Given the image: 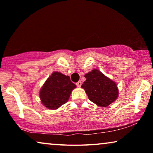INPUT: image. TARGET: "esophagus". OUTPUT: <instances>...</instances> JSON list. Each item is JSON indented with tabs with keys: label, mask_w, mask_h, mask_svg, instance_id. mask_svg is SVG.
<instances>
[{
	"label": "esophagus",
	"mask_w": 153,
	"mask_h": 153,
	"mask_svg": "<svg viewBox=\"0 0 153 153\" xmlns=\"http://www.w3.org/2000/svg\"><path fill=\"white\" fill-rule=\"evenodd\" d=\"M81 85H82V82H80V81H78V82H76V85L78 87V88H80V87L81 86Z\"/></svg>",
	"instance_id": "obj_1"
}]
</instances>
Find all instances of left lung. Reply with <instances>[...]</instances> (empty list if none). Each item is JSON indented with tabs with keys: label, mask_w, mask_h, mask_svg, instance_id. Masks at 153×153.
Wrapping results in <instances>:
<instances>
[{
	"label": "left lung",
	"mask_w": 153,
	"mask_h": 153,
	"mask_svg": "<svg viewBox=\"0 0 153 153\" xmlns=\"http://www.w3.org/2000/svg\"><path fill=\"white\" fill-rule=\"evenodd\" d=\"M86 80L81 88L88 94L89 100L98 107H106L115 102L119 97V89L114 81L97 69L85 75Z\"/></svg>",
	"instance_id": "8db88e82"
}]
</instances>
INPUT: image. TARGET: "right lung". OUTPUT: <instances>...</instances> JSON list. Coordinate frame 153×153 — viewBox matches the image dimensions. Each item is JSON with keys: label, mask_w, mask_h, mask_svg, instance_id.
Returning a JSON list of instances; mask_svg holds the SVG:
<instances>
[{"label": "right lung", "mask_w": 153, "mask_h": 153, "mask_svg": "<svg viewBox=\"0 0 153 153\" xmlns=\"http://www.w3.org/2000/svg\"><path fill=\"white\" fill-rule=\"evenodd\" d=\"M76 85L71 81L70 77L55 71L52 73L39 90L42 104L49 109H56L68 101Z\"/></svg>", "instance_id": "add662e5"}]
</instances>
